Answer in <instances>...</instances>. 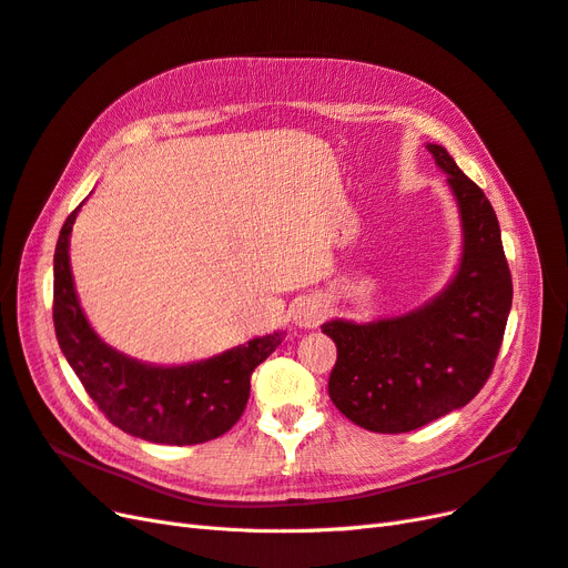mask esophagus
Wrapping results in <instances>:
<instances>
[{"label":"esophagus","mask_w":568,"mask_h":568,"mask_svg":"<svg viewBox=\"0 0 568 568\" xmlns=\"http://www.w3.org/2000/svg\"><path fill=\"white\" fill-rule=\"evenodd\" d=\"M291 317H294V324L301 326V329H315L326 317V305L317 296L301 298L294 305V311H291Z\"/></svg>","instance_id":"obj_1"}]
</instances>
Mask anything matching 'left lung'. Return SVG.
Segmentation results:
<instances>
[{
    "mask_svg": "<svg viewBox=\"0 0 568 568\" xmlns=\"http://www.w3.org/2000/svg\"><path fill=\"white\" fill-rule=\"evenodd\" d=\"M426 149L448 175L459 211L462 255L453 280L409 313L322 324L336 343L329 398L376 434L415 432L467 405L488 382L511 307V274L490 201L448 151Z\"/></svg>",
    "mask_w": 568,
    "mask_h": 568,
    "instance_id": "obj_1",
    "label": "left lung"
}]
</instances>
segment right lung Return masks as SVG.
Here are the masks:
<instances>
[{
	"label": "right lung",
	"mask_w": 568,
	"mask_h": 568,
	"mask_svg": "<svg viewBox=\"0 0 568 568\" xmlns=\"http://www.w3.org/2000/svg\"><path fill=\"white\" fill-rule=\"evenodd\" d=\"M82 203L65 217L54 251V329L68 365L109 422L134 438L196 445L227 434L248 403L253 369L280 346L284 332L173 367L111 348L82 313L68 255Z\"/></svg>",
	"instance_id": "1"
}]
</instances>
